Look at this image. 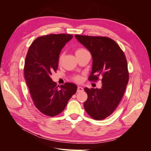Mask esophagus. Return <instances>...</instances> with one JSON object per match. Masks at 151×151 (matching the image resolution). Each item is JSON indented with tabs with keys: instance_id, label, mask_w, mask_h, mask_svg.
<instances>
[{
	"instance_id": "34e87169",
	"label": "esophagus",
	"mask_w": 151,
	"mask_h": 151,
	"mask_svg": "<svg viewBox=\"0 0 151 151\" xmlns=\"http://www.w3.org/2000/svg\"><path fill=\"white\" fill-rule=\"evenodd\" d=\"M84 91V89L82 88L81 86H78V88H77V93H79V92H82V91Z\"/></svg>"
}]
</instances>
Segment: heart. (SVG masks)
I'll use <instances>...</instances> for the list:
<instances>
[{
    "mask_svg": "<svg viewBox=\"0 0 151 151\" xmlns=\"http://www.w3.org/2000/svg\"><path fill=\"white\" fill-rule=\"evenodd\" d=\"M86 51H87V50H85L84 48H77V49L76 50V55H77V54H79V53L84 52H86ZM63 53H62V54H61L60 55V57H59V62H61L62 59V57H63ZM73 79H74V81H79V79H80V77H79V76H76L74 77V78H73Z\"/></svg>",
    "mask_w": 151,
    "mask_h": 151,
    "instance_id": "1",
    "label": "heart"
}]
</instances>
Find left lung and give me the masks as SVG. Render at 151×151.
<instances>
[{"label":"left lung","instance_id":"8db88e82","mask_svg":"<svg viewBox=\"0 0 151 151\" xmlns=\"http://www.w3.org/2000/svg\"><path fill=\"white\" fill-rule=\"evenodd\" d=\"M75 37L92 55L89 80L95 81L102 77L101 89L84 88L88 94L84 109L94 119L103 120L115 110L125 91L129 79L125 55L119 45L109 38L78 35Z\"/></svg>","mask_w":151,"mask_h":151}]
</instances>
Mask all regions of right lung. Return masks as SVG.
Segmentation results:
<instances>
[{
    "label": "right lung",
    "instance_id": "right-lung-1",
    "mask_svg": "<svg viewBox=\"0 0 151 151\" xmlns=\"http://www.w3.org/2000/svg\"><path fill=\"white\" fill-rule=\"evenodd\" d=\"M72 38L68 34L40 36L27 53L24 68L26 83L35 106L45 115L54 116L62 112L77 91V86L70 83L58 88L50 77L57 70L62 49Z\"/></svg>",
    "mask_w": 151,
    "mask_h": 151
}]
</instances>
